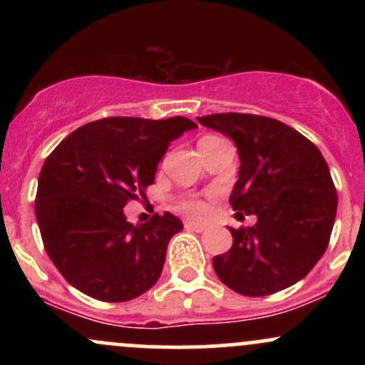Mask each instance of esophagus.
Instances as JSON below:
<instances>
[{"mask_svg": "<svg viewBox=\"0 0 365 365\" xmlns=\"http://www.w3.org/2000/svg\"><path fill=\"white\" fill-rule=\"evenodd\" d=\"M185 228L187 230H192V232H197V233H202L204 230H206V225H200V223H194V221H187L185 223Z\"/></svg>", "mask_w": 365, "mask_h": 365, "instance_id": "esophagus-1", "label": "esophagus"}]
</instances>
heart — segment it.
I'll list each match as a JSON object with an SVG mask.
<instances>
[{
  "instance_id": "heart-1",
  "label": "heart",
  "mask_w": 365,
  "mask_h": 365,
  "mask_svg": "<svg viewBox=\"0 0 365 365\" xmlns=\"http://www.w3.org/2000/svg\"><path fill=\"white\" fill-rule=\"evenodd\" d=\"M178 209L192 217H202L207 212L206 204L199 199H185L178 204Z\"/></svg>"
}]
</instances>
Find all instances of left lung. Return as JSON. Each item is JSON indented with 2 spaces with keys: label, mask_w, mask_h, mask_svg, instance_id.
Returning <instances> with one entry per match:
<instances>
[{
  "label": "left lung",
  "mask_w": 365,
  "mask_h": 365,
  "mask_svg": "<svg viewBox=\"0 0 365 365\" xmlns=\"http://www.w3.org/2000/svg\"><path fill=\"white\" fill-rule=\"evenodd\" d=\"M197 120L237 144L240 170L230 204L237 216H257L254 226L230 228L232 249L212 257L217 278L247 297L300 282L324 254L336 216V188L321 150L267 116L216 113Z\"/></svg>",
  "instance_id": "obj_1"
}]
</instances>
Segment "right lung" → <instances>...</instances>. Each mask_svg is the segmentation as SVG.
<instances>
[{
	"mask_svg": "<svg viewBox=\"0 0 365 365\" xmlns=\"http://www.w3.org/2000/svg\"><path fill=\"white\" fill-rule=\"evenodd\" d=\"M195 127L183 116H111L77 128L46 158L37 225L49 259L72 287L103 302H127L156 284L182 221L165 212L133 226L123 207L153 185L171 140Z\"/></svg>",
	"mask_w": 365,
	"mask_h": 365,
	"instance_id": "1",
	"label": "right lung"
}]
</instances>
